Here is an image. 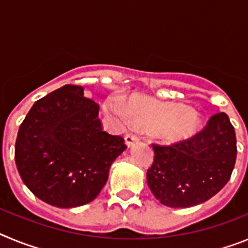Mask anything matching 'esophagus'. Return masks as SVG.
Returning a JSON list of instances; mask_svg holds the SVG:
<instances>
[{
  "mask_svg": "<svg viewBox=\"0 0 248 248\" xmlns=\"http://www.w3.org/2000/svg\"><path fill=\"white\" fill-rule=\"evenodd\" d=\"M138 140H139V137H138L137 134H134V133H128V134L125 135V144L128 146H130L131 144L138 141Z\"/></svg>",
  "mask_w": 248,
  "mask_h": 248,
  "instance_id": "obj_1",
  "label": "esophagus"
}]
</instances>
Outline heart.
Masks as SVG:
<instances>
[{"instance_id": "1", "label": "heart", "mask_w": 248, "mask_h": 248, "mask_svg": "<svg viewBox=\"0 0 248 248\" xmlns=\"http://www.w3.org/2000/svg\"><path fill=\"white\" fill-rule=\"evenodd\" d=\"M105 109L120 119H129L139 126L154 129L156 137L166 144L189 139L201 128V117L198 111L150 98H134L126 107L122 100L113 99L105 104Z\"/></svg>"}]
</instances>
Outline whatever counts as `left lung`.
<instances>
[{
    "label": "left lung",
    "instance_id": "obj_1",
    "mask_svg": "<svg viewBox=\"0 0 248 248\" xmlns=\"http://www.w3.org/2000/svg\"><path fill=\"white\" fill-rule=\"evenodd\" d=\"M154 148L146 181L155 198L169 207H190L217 194L235 168L236 134L226 113H217L189 139Z\"/></svg>",
    "mask_w": 248,
    "mask_h": 248
}]
</instances>
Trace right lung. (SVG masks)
Masks as SVG:
<instances>
[{
    "label": "right lung",
    "instance_id": "right-lung-1",
    "mask_svg": "<svg viewBox=\"0 0 248 248\" xmlns=\"http://www.w3.org/2000/svg\"><path fill=\"white\" fill-rule=\"evenodd\" d=\"M98 114L99 105L79 85H63L34 103L18 129L15 160L37 198L69 209L99 195L126 145L103 130Z\"/></svg>",
    "mask_w": 248,
    "mask_h": 248
}]
</instances>
